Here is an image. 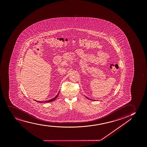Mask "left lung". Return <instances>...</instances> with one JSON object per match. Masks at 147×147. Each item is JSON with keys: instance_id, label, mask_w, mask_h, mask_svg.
<instances>
[{"instance_id": "8db88e82", "label": "left lung", "mask_w": 147, "mask_h": 147, "mask_svg": "<svg viewBox=\"0 0 147 147\" xmlns=\"http://www.w3.org/2000/svg\"><path fill=\"white\" fill-rule=\"evenodd\" d=\"M86 98H88V99H90V98H87V96H86Z\"/></svg>"}]
</instances>
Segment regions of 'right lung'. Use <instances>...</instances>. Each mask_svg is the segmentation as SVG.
I'll list each match as a JSON object with an SVG mask.
<instances>
[{
  "instance_id": "add662e5",
  "label": "right lung",
  "mask_w": 147,
  "mask_h": 147,
  "mask_svg": "<svg viewBox=\"0 0 147 147\" xmlns=\"http://www.w3.org/2000/svg\"><path fill=\"white\" fill-rule=\"evenodd\" d=\"M59 92H58V94L56 95V96H55V98H53L52 99H51V100H46V101H44V102H38V101H36V102H40V103H42V102H53V101H54L55 100H56L57 98L58 97V95H59Z\"/></svg>"
}]
</instances>
